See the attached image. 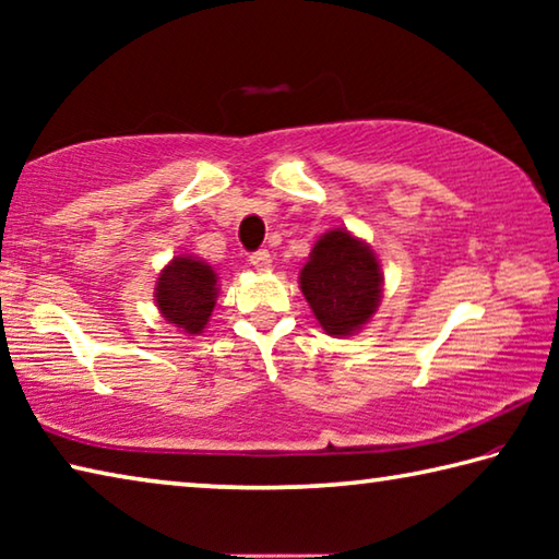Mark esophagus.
Wrapping results in <instances>:
<instances>
[{"label":"esophagus","mask_w":559,"mask_h":559,"mask_svg":"<svg viewBox=\"0 0 559 559\" xmlns=\"http://www.w3.org/2000/svg\"><path fill=\"white\" fill-rule=\"evenodd\" d=\"M249 261H251V266L257 269V271H269L271 269V253L266 249L253 251Z\"/></svg>","instance_id":"obj_1"}]
</instances>
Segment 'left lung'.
Segmentation results:
<instances>
[{
    "instance_id": "left-lung-1",
    "label": "left lung",
    "mask_w": 559,
    "mask_h": 559,
    "mask_svg": "<svg viewBox=\"0 0 559 559\" xmlns=\"http://www.w3.org/2000/svg\"><path fill=\"white\" fill-rule=\"evenodd\" d=\"M382 266L372 246L347 229H330L300 269V290L320 328L345 337L370 323L382 300Z\"/></svg>"
}]
</instances>
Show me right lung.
<instances>
[{"mask_svg": "<svg viewBox=\"0 0 559 559\" xmlns=\"http://www.w3.org/2000/svg\"><path fill=\"white\" fill-rule=\"evenodd\" d=\"M216 293V273L210 263L194 257H175L159 271L155 300L167 323L187 335H200L210 323Z\"/></svg>", "mask_w": 559, "mask_h": 559, "instance_id": "1", "label": "right lung"}]
</instances>
